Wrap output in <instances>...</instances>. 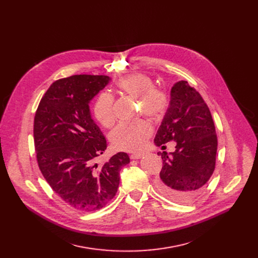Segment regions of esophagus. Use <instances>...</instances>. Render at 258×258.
Masks as SVG:
<instances>
[{
	"label": "esophagus",
	"mask_w": 258,
	"mask_h": 258,
	"mask_svg": "<svg viewBox=\"0 0 258 258\" xmlns=\"http://www.w3.org/2000/svg\"><path fill=\"white\" fill-rule=\"evenodd\" d=\"M143 156H144L143 153H133L131 155V158L132 159H140V158H142Z\"/></svg>",
	"instance_id": "34e87169"
}]
</instances>
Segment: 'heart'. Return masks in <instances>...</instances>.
<instances>
[{"label":"heart","mask_w":258,"mask_h":258,"mask_svg":"<svg viewBox=\"0 0 258 258\" xmlns=\"http://www.w3.org/2000/svg\"><path fill=\"white\" fill-rule=\"evenodd\" d=\"M118 88L125 95L141 100L143 113L152 120H158L165 115L168 108L167 93L155 87L153 79L145 73L136 72L120 78ZM93 115L105 127H110L115 121L114 97L102 92L93 103ZM152 128L146 121L137 123H120L111 133V143L117 150L137 152L145 147L151 136Z\"/></svg>","instance_id":"heart-1"}]
</instances>
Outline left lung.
<instances>
[{"mask_svg": "<svg viewBox=\"0 0 258 258\" xmlns=\"http://www.w3.org/2000/svg\"><path fill=\"white\" fill-rule=\"evenodd\" d=\"M170 141H176V151L172 155L157 153L162 158V169L156 187L173 201H192L215 170L218 141L209 107L187 81L172 87L170 107L154 139L162 148Z\"/></svg>", "mask_w": 258, "mask_h": 258, "instance_id": "8db88e82", "label": "left lung"}]
</instances>
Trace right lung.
<instances>
[{
  "label": "right lung",
  "instance_id": "add662e5",
  "mask_svg": "<svg viewBox=\"0 0 258 258\" xmlns=\"http://www.w3.org/2000/svg\"><path fill=\"white\" fill-rule=\"evenodd\" d=\"M110 78L74 75L53 82L34 119L39 169L52 190L74 209L92 212L105 207L119 185V171L130 162L124 152L103 166L96 161L107 148L105 136L90 117L88 103Z\"/></svg>",
  "mask_w": 258,
  "mask_h": 258
}]
</instances>
